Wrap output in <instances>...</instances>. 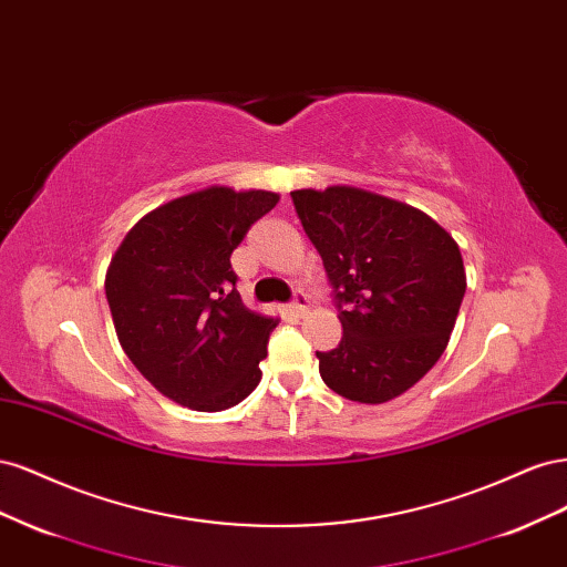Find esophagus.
<instances>
[{
	"instance_id": "34e87169",
	"label": "esophagus",
	"mask_w": 567,
	"mask_h": 567,
	"mask_svg": "<svg viewBox=\"0 0 567 567\" xmlns=\"http://www.w3.org/2000/svg\"><path fill=\"white\" fill-rule=\"evenodd\" d=\"M310 302V298H307V293L305 290H296L293 293V300H290V305H288V310H290V315H296V317H305V312H307V305Z\"/></svg>"
}]
</instances>
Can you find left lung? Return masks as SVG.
Wrapping results in <instances>:
<instances>
[{
    "label": "left lung",
    "instance_id": "left-lung-1",
    "mask_svg": "<svg viewBox=\"0 0 567 567\" xmlns=\"http://www.w3.org/2000/svg\"><path fill=\"white\" fill-rule=\"evenodd\" d=\"M321 255L342 323L317 352L340 398L383 404L419 383L447 348L466 293L454 238L433 217L354 186L290 192Z\"/></svg>",
    "mask_w": 567,
    "mask_h": 567
}]
</instances>
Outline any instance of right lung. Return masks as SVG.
<instances>
[{"mask_svg":"<svg viewBox=\"0 0 567 567\" xmlns=\"http://www.w3.org/2000/svg\"><path fill=\"white\" fill-rule=\"evenodd\" d=\"M277 203L271 192L208 186L151 210L113 255L106 298L120 346L182 406L229 409L262 379L277 319L241 302L229 257Z\"/></svg>","mask_w":567,"mask_h":567,"instance_id":"add662e5","label":"right lung"}]
</instances>
